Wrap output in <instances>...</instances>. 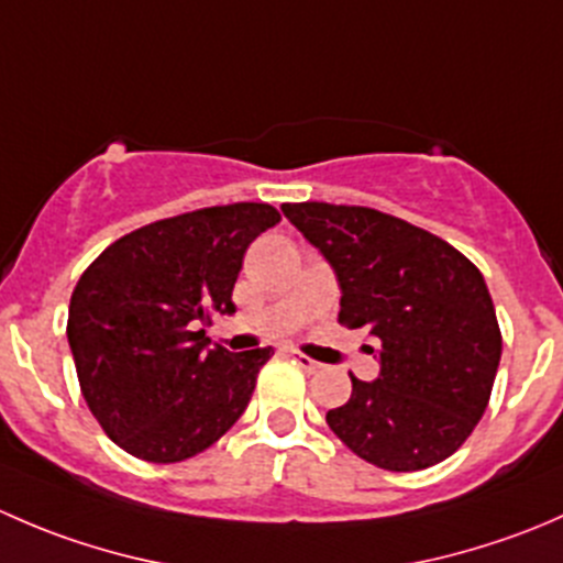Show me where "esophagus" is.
<instances>
[{"label":"esophagus","instance_id":"34e87169","mask_svg":"<svg viewBox=\"0 0 563 563\" xmlns=\"http://www.w3.org/2000/svg\"><path fill=\"white\" fill-rule=\"evenodd\" d=\"M286 354H288V356H291V360H294V362H297V365H299V367H302V371H305V373H316V371H318V367H321V365H318V362H313V360H310V356H305V354H302V351H297V349H286Z\"/></svg>","mask_w":563,"mask_h":563}]
</instances>
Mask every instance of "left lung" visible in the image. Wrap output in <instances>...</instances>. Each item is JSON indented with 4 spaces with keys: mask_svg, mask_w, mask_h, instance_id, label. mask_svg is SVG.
<instances>
[{
    "mask_svg": "<svg viewBox=\"0 0 563 563\" xmlns=\"http://www.w3.org/2000/svg\"><path fill=\"white\" fill-rule=\"evenodd\" d=\"M340 286V323L365 329L376 382L351 376L345 406L327 413L354 455L419 471L460 450L485 413L501 332L482 272L430 231L367 207L283 203Z\"/></svg>",
    "mask_w": 563,
    "mask_h": 563,
    "instance_id": "1",
    "label": "left lung"
}]
</instances>
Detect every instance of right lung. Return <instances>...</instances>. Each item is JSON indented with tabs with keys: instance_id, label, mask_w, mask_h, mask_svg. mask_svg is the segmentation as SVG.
Segmentation results:
<instances>
[{
	"instance_id": "obj_1",
	"label": "right lung",
	"mask_w": 563,
	"mask_h": 563,
	"mask_svg": "<svg viewBox=\"0 0 563 563\" xmlns=\"http://www.w3.org/2000/svg\"><path fill=\"white\" fill-rule=\"evenodd\" d=\"M280 223L269 203H229L157 220L92 261L70 297L67 343L89 411L113 444L150 463L212 446L245 413L266 349H209L212 313L250 242Z\"/></svg>"
}]
</instances>
